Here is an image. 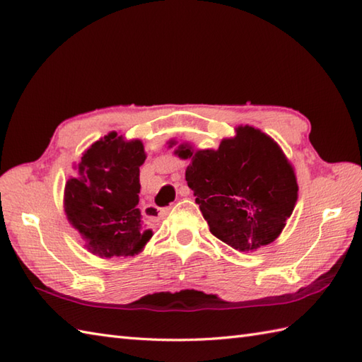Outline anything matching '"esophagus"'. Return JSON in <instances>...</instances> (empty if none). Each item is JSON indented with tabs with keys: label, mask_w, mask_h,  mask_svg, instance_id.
Returning a JSON list of instances; mask_svg holds the SVG:
<instances>
[{
	"label": "esophagus",
	"mask_w": 362,
	"mask_h": 362,
	"mask_svg": "<svg viewBox=\"0 0 362 362\" xmlns=\"http://www.w3.org/2000/svg\"><path fill=\"white\" fill-rule=\"evenodd\" d=\"M179 194H180L182 197H187V196L189 194V188H188V187H182V188L179 189ZM169 210H171V209H157L156 205H149V209H148L151 216H153V214H157L158 218H165Z\"/></svg>",
	"instance_id": "1"
}]
</instances>
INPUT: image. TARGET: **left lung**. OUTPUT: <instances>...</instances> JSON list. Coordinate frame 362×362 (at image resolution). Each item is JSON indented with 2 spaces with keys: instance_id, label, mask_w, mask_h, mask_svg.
Masks as SVG:
<instances>
[{
  "instance_id": "8db88e82",
  "label": "left lung",
  "mask_w": 362,
  "mask_h": 362,
  "mask_svg": "<svg viewBox=\"0 0 362 362\" xmlns=\"http://www.w3.org/2000/svg\"><path fill=\"white\" fill-rule=\"evenodd\" d=\"M175 141H169V146ZM189 158L185 179L210 232L240 252L271 244L297 202V179L280 146L261 130L241 126L216 151L180 144Z\"/></svg>"
}]
</instances>
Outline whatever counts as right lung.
Here are the masks:
<instances>
[{"label":"right lung","mask_w":362,"mask_h":362,"mask_svg":"<svg viewBox=\"0 0 362 362\" xmlns=\"http://www.w3.org/2000/svg\"><path fill=\"white\" fill-rule=\"evenodd\" d=\"M144 160L140 140L124 141L112 132L90 146L78 165V175L68 179L66 218L95 255H135L153 235L138 209Z\"/></svg>","instance_id":"right-lung-1"}]
</instances>
